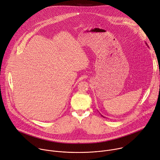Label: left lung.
Returning a JSON list of instances; mask_svg holds the SVG:
<instances>
[{
	"label": "left lung",
	"instance_id": "8db88e82",
	"mask_svg": "<svg viewBox=\"0 0 160 160\" xmlns=\"http://www.w3.org/2000/svg\"><path fill=\"white\" fill-rule=\"evenodd\" d=\"M146 45H147V43H146ZM101 115V116H102V117H103V118H104V116H103L102 115Z\"/></svg>",
	"mask_w": 160,
	"mask_h": 160
}]
</instances>
